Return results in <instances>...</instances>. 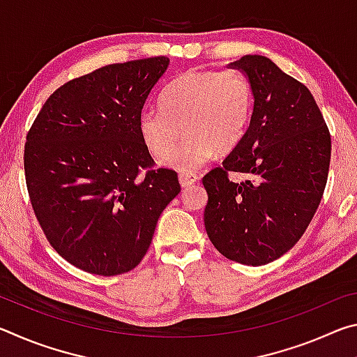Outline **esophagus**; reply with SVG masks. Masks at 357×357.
Returning <instances> with one entry per match:
<instances>
[{"label": "esophagus", "instance_id": "34e87169", "mask_svg": "<svg viewBox=\"0 0 357 357\" xmlns=\"http://www.w3.org/2000/svg\"><path fill=\"white\" fill-rule=\"evenodd\" d=\"M198 181V176L195 173H181L179 174V183L183 187H189L192 184H195Z\"/></svg>", "mask_w": 357, "mask_h": 357}]
</instances>
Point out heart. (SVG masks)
Masks as SVG:
<instances>
[{
    "mask_svg": "<svg viewBox=\"0 0 357 357\" xmlns=\"http://www.w3.org/2000/svg\"><path fill=\"white\" fill-rule=\"evenodd\" d=\"M255 98L252 84L238 70H187L160 96V107L144 108L138 121L142 140L157 157L177 142L182 128L188 137L162 164L190 173L217 153L238 148L250 128Z\"/></svg>",
    "mask_w": 357,
    "mask_h": 357,
    "instance_id": "b5f03b06",
    "label": "heart"
}]
</instances>
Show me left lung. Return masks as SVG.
Segmentation results:
<instances>
[{
    "instance_id": "8db88e82",
    "label": "left lung",
    "mask_w": 357,
    "mask_h": 357,
    "mask_svg": "<svg viewBox=\"0 0 357 357\" xmlns=\"http://www.w3.org/2000/svg\"><path fill=\"white\" fill-rule=\"evenodd\" d=\"M229 66L249 77L255 107L244 140L204 174V228L225 258L261 266L291 249L315 215L331 134L309 88L269 58L245 55ZM233 171L248 179L234 183Z\"/></svg>"
}]
</instances>
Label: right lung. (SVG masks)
Wrapping results in <instances>:
<instances>
[{
  "label": "right lung",
  "mask_w": 357,
  "mask_h": 357,
  "mask_svg": "<svg viewBox=\"0 0 357 357\" xmlns=\"http://www.w3.org/2000/svg\"><path fill=\"white\" fill-rule=\"evenodd\" d=\"M167 56L110 64L59 86L26 134L29 200L50 245L96 275L140 264L157 220L181 192L154 168L138 121Z\"/></svg>",
  "instance_id": "1"
}]
</instances>
